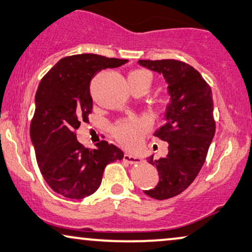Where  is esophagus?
I'll list each match as a JSON object with an SVG mask.
<instances>
[{"instance_id":"34e87169","label":"esophagus","mask_w":252,"mask_h":252,"mask_svg":"<svg viewBox=\"0 0 252 252\" xmlns=\"http://www.w3.org/2000/svg\"><path fill=\"white\" fill-rule=\"evenodd\" d=\"M123 160L126 161L127 163H130V164H134V163L141 162V158L139 157H136V155H131V154H125Z\"/></svg>"}]
</instances>
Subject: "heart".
Wrapping results in <instances>:
<instances>
[{
  "label": "heart",
  "mask_w": 252,
  "mask_h": 252,
  "mask_svg": "<svg viewBox=\"0 0 252 252\" xmlns=\"http://www.w3.org/2000/svg\"><path fill=\"white\" fill-rule=\"evenodd\" d=\"M129 79H139L150 84L151 74L145 69L132 70ZM148 129V121L146 118H129L119 121L113 127V132L116 139L122 145L129 148H137L141 143L143 136Z\"/></svg>",
  "instance_id": "obj_1"
}]
</instances>
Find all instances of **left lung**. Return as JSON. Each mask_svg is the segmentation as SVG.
Masks as SVG:
<instances>
[{
    "instance_id": "obj_1",
    "label": "left lung",
    "mask_w": 252,
    "mask_h": 252,
    "mask_svg": "<svg viewBox=\"0 0 252 252\" xmlns=\"http://www.w3.org/2000/svg\"><path fill=\"white\" fill-rule=\"evenodd\" d=\"M138 63L160 73L168 83L170 104L165 123L154 136L169 144L168 155L148 162L157 166L160 180L148 196L165 200L184 192L204 164L216 132L210 86L189 63L176 59L139 60Z\"/></svg>"
}]
</instances>
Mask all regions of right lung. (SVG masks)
<instances>
[{"mask_svg": "<svg viewBox=\"0 0 252 252\" xmlns=\"http://www.w3.org/2000/svg\"><path fill=\"white\" fill-rule=\"evenodd\" d=\"M126 59L82 54L60 59L41 80L35 95L31 139L40 171L56 193L84 198L101 184L108 163L125 154L115 145L101 140L89 150L76 139L81 122L92 112L90 82L101 69L115 68Z\"/></svg>", "mask_w": 252, "mask_h": 252, "instance_id": "1", "label": "right lung"}]
</instances>
